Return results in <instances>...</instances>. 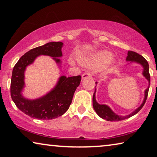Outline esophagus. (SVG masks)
Returning <instances> with one entry per match:
<instances>
[{
	"label": "esophagus",
	"mask_w": 157,
	"mask_h": 157,
	"mask_svg": "<svg viewBox=\"0 0 157 157\" xmlns=\"http://www.w3.org/2000/svg\"><path fill=\"white\" fill-rule=\"evenodd\" d=\"M91 74L90 72H86L83 74L82 76H81V78L82 79H84L86 78H88V77H91Z\"/></svg>",
	"instance_id": "1"
}]
</instances>
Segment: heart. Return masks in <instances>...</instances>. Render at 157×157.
I'll use <instances>...</instances> for the list:
<instances>
[{
	"label": "heart",
	"mask_w": 157,
	"mask_h": 157,
	"mask_svg": "<svg viewBox=\"0 0 157 157\" xmlns=\"http://www.w3.org/2000/svg\"><path fill=\"white\" fill-rule=\"evenodd\" d=\"M112 53L108 51H101L99 52L92 55L91 56H80L78 57V61L82 65L85 66H100L104 64L110 63L113 61ZM69 63L71 64H74V61L72 58L69 59Z\"/></svg>",
	"instance_id": "heart-1"
}]
</instances>
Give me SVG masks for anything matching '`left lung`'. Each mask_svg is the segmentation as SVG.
Masks as SVG:
<instances>
[{
  "mask_svg": "<svg viewBox=\"0 0 157 157\" xmlns=\"http://www.w3.org/2000/svg\"><path fill=\"white\" fill-rule=\"evenodd\" d=\"M126 61H128V63H136L137 64H139L143 67V71L142 75L145 77V78L149 81V86H148L147 89L144 91V98L142 104L140 105V106H139L138 108L126 116H120L118 115L117 113L113 112L111 110V109L109 106H107L106 104H100L96 101V89L95 88V91H94V95H93V107L94 110L96 112V113L99 116V117L103 119L109 121H121V120H124L128 119V118L132 117V116H134L139 112V111L142 109V107L144 105L146 100H147V96H148V92H149V85H150V75H149V63L147 60L144 58L142 56L139 55V53L134 51H128L127 56L126 59ZM97 82H96V85ZM96 87V86H95Z\"/></svg>",
  "mask_w": 157,
  "mask_h": 157,
  "instance_id": "obj_1",
  "label": "left lung"
}]
</instances>
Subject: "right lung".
<instances>
[{
    "mask_svg": "<svg viewBox=\"0 0 157 157\" xmlns=\"http://www.w3.org/2000/svg\"><path fill=\"white\" fill-rule=\"evenodd\" d=\"M62 42H49L25 53L18 60L13 69L10 81V96L16 106L33 119L50 120L61 117L71 104L76 88L81 83V76L59 77L55 86L46 94L36 99H30L23 95L25 87V71L39 56L52 57L58 66H61Z\"/></svg>",
    "mask_w": 157,
    "mask_h": 157,
    "instance_id": "add662e5",
    "label": "right lung"
}]
</instances>
